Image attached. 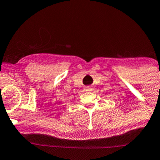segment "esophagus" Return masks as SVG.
<instances>
[{"label":"esophagus","mask_w":160,"mask_h":160,"mask_svg":"<svg viewBox=\"0 0 160 160\" xmlns=\"http://www.w3.org/2000/svg\"><path fill=\"white\" fill-rule=\"evenodd\" d=\"M85 91H86V92H91L92 90V86H87V87H85Z\"/></svg>","instance_id":"34e87169"}]
</instances>
